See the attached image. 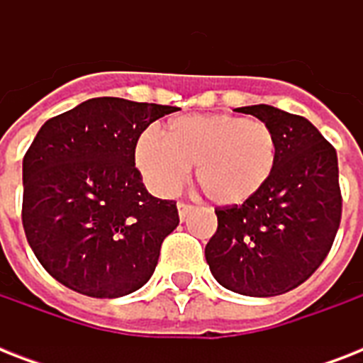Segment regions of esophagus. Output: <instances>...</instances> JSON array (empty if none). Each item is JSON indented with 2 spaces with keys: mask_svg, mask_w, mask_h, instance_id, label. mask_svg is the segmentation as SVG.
I'll return each instance as SVG.
<instances>
[{
  "mask_svg": "<svg viewBox=\"0 0 363 363\" xmlns=\"http://www.w3.org/2000/svg\"><path fill=\"white\" fill-rule=\"evenodd\" d=\"M177 209H179V218H181V220H186V216L190 215V213H192L194 207L190 203L179 201V203H177Z\"/></svg>",
  "mask_w": 363,
  "mask_h": 363,
  "instance_id": "esophagus-1",
  "label": "esophagus"
}]
</instances>
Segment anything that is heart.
I'll return each mask as SVG.
<instances>
[{
  "mask_svg": "<svg viewBox=\"0 0 363 363\" xmlns=\"http://www.w3.org/2000/svg\"><path fill=\"white\" fill-rule=\"evenodd\" d=\"M137 167L156 194L171 196L196 165V181L216 205L252 199L277 165L269 125L232 115H194L171 121L165 137L147 131L135 147Z\"/></svg>",
  "mask_w": 363,
  "mask_h": 363,
  "instance_id": "heart-1",
  "label": "heart"
}]
</instances>
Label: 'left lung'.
<instances>
[{
	"mask_svg": "<svg viewBox=\"0 0 363 363\" xmlns=\"http://www.w3.org/2000/svg\"><path fill=\"white\" fill-rule=\"evenodd\" d=\"M238 111L273 130L277 165L252 199L216 207L205 258L224 288L271 298L307 281L332 248L343 209L337 152L303 116L271 105Z\"/></svg>",
	"mask_w": 363,
	"mask_h": 363,
	"instance_id": "obj_1",
	"label": "left lung"
}]
</instances>
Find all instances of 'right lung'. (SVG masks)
I'll use <instances>...</instances> for the list:
<instances>
[{"label":"right lung","instance_id":"obj_1","mask_svg":"<svg viewBox=\"0 0 363 363\" xmlns=\"http://www.w3.org/2000/svg\"><path fill=\"white\" fill-rule=\"evenodd\" d=\"M175 107L94 98L41 125L22 162V226L39 264L90 298H121L152 277L179 226L171 199L147 192L135 147Z\"/></svg>","mask_w":363,"mask_h":363}]
</instances>
